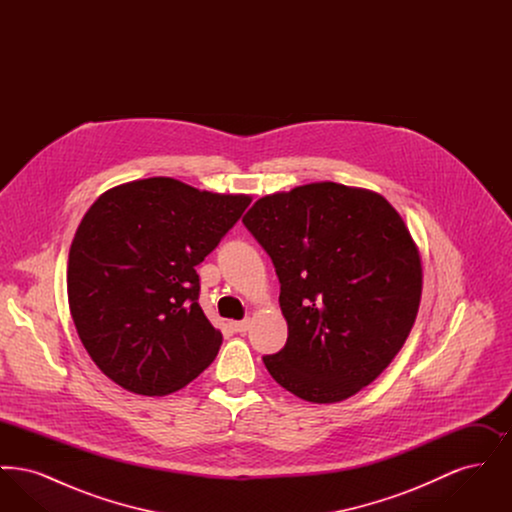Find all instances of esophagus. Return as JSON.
Segmentation results:
<instances>
[{"label": "esophagus", "instance_id": "34e87169", "mask_svg": "<svg viewBox=\"0 0 512 512\" xmlns=\"http://www.w3.org/2000/svg\"><path fill=\"white\" fill-rule=\"evenodd\" d=\"M230 328H232L234 332H245V330L249 328V320H232V322H230Z\"/></svg>", "mask_w": 512, "mask_h": 512}]
</instances>
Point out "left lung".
Listing matches in <instances>:
<instances>
[{"label":"left lung","mask_w":512,"mask_h":512,"mask_svg":"<svg viewBox=\"0 0 512 512\" xmlns=\"http://www.w3.org/2000/svg\"><path fill=\"white\" fill-rule=\"evenodd\" d=\"M278 280L288 341L263 357L299 399L338 403L374 382L413 330L422 261L384 195L313 182L259 197L244 215Z\"/></svg>","instance_id":"obj_1"}]
</instances>
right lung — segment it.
<instances>
[{
    "instance_id": "right-lung-1",
    "label": "right lung",
    "mask_w": 512,
    "mask_h": 512,
    "mask_svg": "<svg viewBox=\"0 0 512 512\" xmlns=\"http://www.w3.org/2000/svg\"><path fill=\"white\" fill-rule=\"evenodd\" d=\"M249 203L167 176L124 182L92 203L69 251L67 295L78 338L107 378L161 397L215 361L222 334L197 303L195 265Z\"/></svg>"
}]
</instances>
